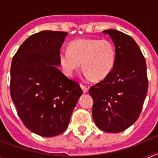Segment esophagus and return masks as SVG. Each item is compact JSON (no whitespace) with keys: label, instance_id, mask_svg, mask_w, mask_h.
I'll return each mask as SVG.
<instances>
[{"label":"esophagus","instance_id":"34e87169","mask_svg":"<svg viewBox=\"0 0 158 158\" xmlns=\"http://www.w3.org/2000/svg\"><path fill=\"white\" fill-rule=\"evenodd\" d=\"M80 87H81L82 90H83V92H84V94H85V93H87V92H88V90H89V89H88V88H87L86 86L83 85V84H80Z\"/></svg>","mask_w":158,"mask_h":158}]
</instances>
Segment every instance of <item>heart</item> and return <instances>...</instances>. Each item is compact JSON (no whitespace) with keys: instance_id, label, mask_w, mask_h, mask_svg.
Instances as JSON below:
<instances>
[{"instance_id":"b5f03b06","label":"heart","mask_w":158,"mask_h":158,"mask_svg":"<svg viewBox=\"0 0 158 158\" xmlns=\"http://www.w3.org/2000/svg\"><path fill=\"white\" fill-rule=\"evenodd\" d=\"M116 60L115 47L110 41L81 38L69 43L68 51L59 53V62L64 74L73 76L82 67L89 78L100 81L114 69Z\"/></svg>"}]
</instances>
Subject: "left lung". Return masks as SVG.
<instances>
[{
  "instance_id": "obj_1",
  "label": "left lung",
  "mask_w": 158,
  "mask_h": 158,
  "mask_svg": "<svg viewBox=\"0 0 158 158\" xmlns=\"http://www.w3.org/2000/svg\"><path fill=\"white\" fill-rule=\"evenodd\" d=\"M115 47L114 69L89 90L94 99L93 118L108 133L124 131L137 120L148 88L144 56L135 41L120 31L108 29Z\"/></svg>"
}]
</instances>
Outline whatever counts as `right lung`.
Listing matches in <instances>:
<instances>
[{"label":"right lung","mask_w":158,"mask_h":158,"mask_svg":"<svg viewBox=\"0 0 158 158\" xmlns=\"http://www.w3.org/2000/svg\"><path fill=\"white\" fill-rule=\"evenodd\" d=\"M67 34L47 30L34 33L22 43L11 62L10 91L18 115L30 131L44 137L66 130L83 94L79 83L57 68Z\"/></svg>","instance_id":"obj_1"}]
</instances>
